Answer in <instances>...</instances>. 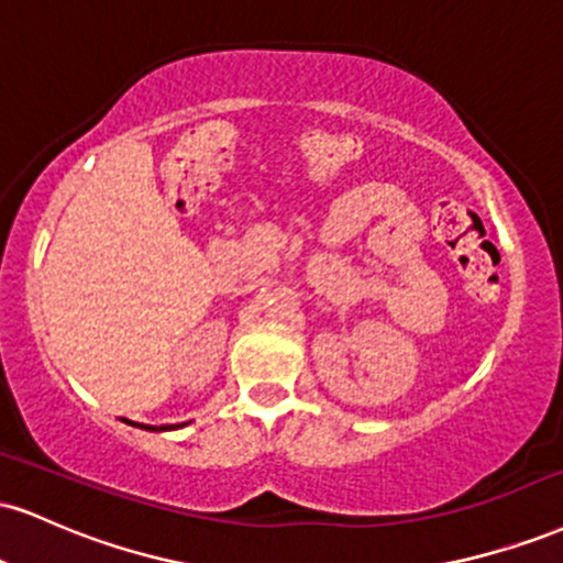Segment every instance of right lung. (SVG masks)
<instances>
[{
  "label": "right lung",
  "instance_id": "add662e5",
  "mask_svg": "<svg viewBox=\"0 0 563 563\" xmlns=\"http://www.w3.org/2000/svg\"><path fill=\"white\" fill-rule=\"evenodd\" d=\"M128 424H135V422H131V419H125ZM135 428H141V430H152V432H167V430H178V428H186V422L183 424H159V428H154V424H135Z\"/></svg>",
  "mask_w": 563,
  "mask_h": 563
}]
</instances>
